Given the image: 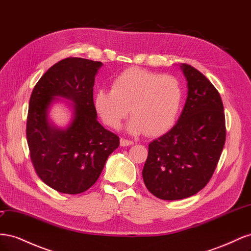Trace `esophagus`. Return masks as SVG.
<instances>
[{
    "instance_id": "esophagus-1",
    "label": "esophagus",
    "mask_w": 251,
    "mask_h": 251,
    "mask_svg": "<svg viewBox=\"0 0 251 251\" xmlns=\"http://www.w3.org/2000/svg\"><path fill=\"white\" fill-rule=\"evenodd\" d=\"M132 144H134V142L132 140H127V139H124V138L120 139L121 147H128V146H132Z\"/></svg>"
}]
</instances>
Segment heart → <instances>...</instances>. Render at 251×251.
<instances>
[{"instance_id": "b5f03b06", "label": "heart", "mask_w": 251, "mask_h": 251, "mask_svg": "<svg viewBox=\"0 0 251 251\" xmlns=\"http://www.w3.org/2000/svg\"><path fill=\"white\" fill-rule=\"evenodd\" d=\"M182 89L171 75L130 68L113 81V89L96 91L94 107L103 123L117 127L128 112L133 114L126 131L134 135H160L176 121Z\"/></svg>"}]
</instances>
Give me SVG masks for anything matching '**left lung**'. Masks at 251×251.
I'll use <instances>...</instances> for the list:
<instances>
[{
  "instance_id": "8db88e82",
  "label": "left lung",
  "mask_w": 251,
  "mask_h": 251,
  "mask_svg": "<svg viewBox=\"0 0 251 251\" xmlns=\"http://www.w3.org/2000/svg\"><path fill=\"white\" fill-rule=\"evenodd\" d=\"M187 97L171 130L149 144L144 184L162 200L194 196L208 183L225 144V115L217 89L194 67L180 64Z\"/></svg>"
}]
</instances>
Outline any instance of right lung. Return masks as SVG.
Wrapping results in <instances>:
<instances>
[{"label": "right lung", "instance_id": "obj_1", "mask_svg": "<svg viewBox=\"0 0 251 251\" xmlns=\"http://www.w3.org/2000/svg\"><path fill=\"white\" fill-rule=\"evenodd\" d=\"M101 67L102 63L86 58H65L43 75L30 97L26 128L30 157L44 183L59 193L86 192L119 147L118 136L97 121L93 87ZM62 98L70 100L65 101L73 114L66 127H57L49 114Z\"/></svg>", "mask_w": 251, "mask_h": 251}]
</instances>
